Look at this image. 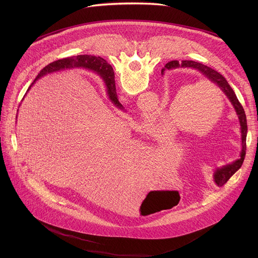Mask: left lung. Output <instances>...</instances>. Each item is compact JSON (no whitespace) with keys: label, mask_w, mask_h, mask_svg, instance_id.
<instances>
[{"label":"left lung","mask_w":258,"mask_h":258,"mask_svg":"<svg viewBox=\"0 0 258 258\" xmlns=\"http://www.w3.org/2000/svg\"><path fill=\"white\" fill-rule=\"evenodd\" d=\"M101 66L102 67H106L107 69H108V68H111L110 64H108L104 59L101 61ZM179 67H182V68H192V69H197L201 73H203V75H205L209 80H211L214 85L218 86L224 92V94L228 97L230 102L232 103L234 110L236 112V115L238 117L239 124H240V133H241V152H240V158L237 159L235 162H233V163H231V164H228L226 166L218 168V169L215 170L214 175H213V177H214L213 179H214V182L216 183V185H218V186H223L240 168L243 160H245V156H246V139H247V132H248L247 118H246L245 111H243L242 105L238 101L234 91L232 90L231 87H230V85L228 84V81L226 80V78L222 74H220L218 71L211 69V68L208 67V66H205V64H203L201 62L194 61V60H183L181 63H179L178 60H171V61H169V62H167L165 64L164 69H162V73H163L164 70L175 69V68H179Z\"/></svg>","instance_id":"obj_1"}]
</instances>
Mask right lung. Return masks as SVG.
<instances>
[{
  "label": "right lung",
  "instance_id": "1",
  "mask_svg": "<svg viewBox=\"0 0 258 258\" xmlns=\"http://www.w3.org/2000/svg\"><path fill=\"white\" fill-rule=\"evenodd\" d=\"M102 60H103V58H101L99 56H93V55H77V56H71V57L55 60V61L49 63L48 66H46L44 69L38 73V75L36 76V78L31 84V86L35 83L38 78L43 77L44 75H46L48 73L56 72V71L64 70V69H73V68H85V69H89V70L97 72L100 75V77L103 79L104 84H105L108 98H110L111 101L116 104V106H118L120 108H123L122 107V104L119 102V100L117 98L115 79H114L115 75H114L113 69L112 68H108L107 69L106 67H103L101 68ZM31 86L29 87V89L31 88ZM29 89L27 91H29Z\"/></svg>",
  "mask_w": 258,
  "mask_h": 258
}]
</instances>
